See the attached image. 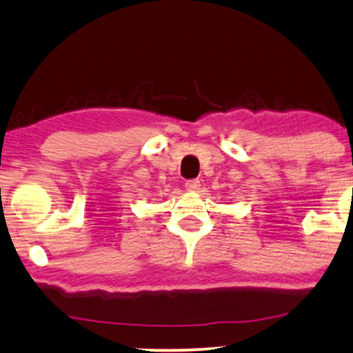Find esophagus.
Instances as JSON below:
<instances>
[{"mask_svg":"<svg viewBox=\"0 0 353 353\" xmlns=\"http://www.w3.org/2000/svg\"><path fill=\"white\" fill-rule=\"evenodd\" d=\"M185 188H186V192L196 193L198 190H200V180H188L185 183Z\"/></svg>","mask_w":353,"mask_h":353,"instance_id":"obj_1","label":"esophagus"}]
</instances>
